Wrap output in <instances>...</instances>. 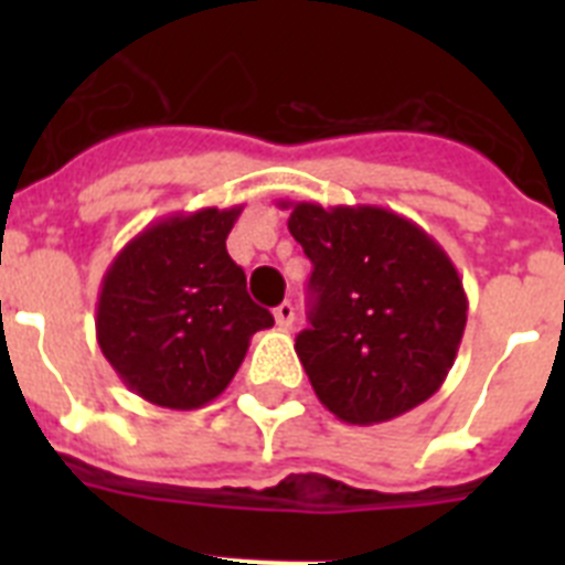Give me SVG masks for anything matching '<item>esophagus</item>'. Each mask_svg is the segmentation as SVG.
<instances>
[{"instance_id": "esophagus-1", "label": "esophagus", "mask_w": 565, "mask_h": 565, "mask_svg": "<svg viewBox=\"0 0 565 565\" xmlns=\"http://www.w3.org/2000/svg\"><path fill=\"white\" fill-rule=\"evenodd\" d=\"M274 319H277V326L282 328V331H288V328L294 326V306H291V302H282V306L274 308Z\"/></svg>"}]
</instances>
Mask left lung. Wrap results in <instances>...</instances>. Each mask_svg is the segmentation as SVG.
Returning <instances> with one entry per match:
<instances>
[{
    "instance_id": "obj_1",
    "label": "left lung",
    "mask_w": 565,
    "mask_h": 565,
    "mask_svg": "<svg viewBox=\"0 0 565 565\" xmlns=\"http://www.w3.org/2000/svg\"><path fill=\"white\" fill-rule=\"evenodd\" d=\"M311 259V328L297 356L348 424L391 422L444 384L467 326L458 268L430 234L382 206L282 201Z\"/></svg>"
}]
</instances>
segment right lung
Here are the masks:
<instances>
[{
  "instance_id": "1",
  "label": "right lung",
  "mask_w": 565,
  "mask_h": 565,
  "mask_svg": "<svg viewBox=\"0 0 565 565\" xmlns=\"http://www.w3.org/2000/svg\"><path fill=\"white\" fill-rule=\"evenodd\" d=\"M243 206L169 214L135 234L102 279L96 337L129 391L169 411L221 396L274 317L246 291L226 237Z\"/></svg>"
}]
</instances>
